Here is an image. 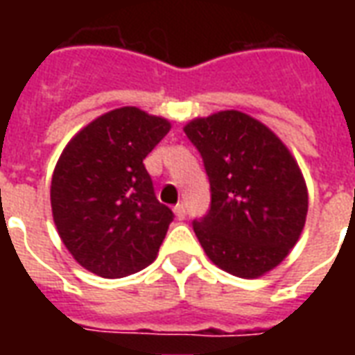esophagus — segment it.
<instances>
[{"mask_svg": "<svg viewBox=\"0 0 355 355\" xmlns=\"http://www.w3.org/2000/svg\"><path fill=\"white\" fill-rule=\"evenodd\" d=\"M173 211H175V216H177L178 220H182V218L186 216V205H184V203H178V205H175V209H173Z\"/></svg>", "mask_w": 355, "mask_h": 355, "instance_id": "34e87169", "label": "esophagus"}]
</instances>
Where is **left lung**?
Here are the masks:
<instances>
[{"label": "left lung", "mask_w": 355, "mask_h": 355, "mask_svg": "<svg viewBox=\"0 0 355 355\" xmlns=\"http://www.w3.org/2000/svg\"><path fill=\"white\" fill-rule=\"evenodd\" d=\"M184 132L200 150L211 209L193 232L213 264L254 279L297 245L308 188L297 159L272 129L238 110L196 117Z\"/></svg>", "instance_id": "8db88e82"}]
</instances>
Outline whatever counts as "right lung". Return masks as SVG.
<instances>
[{
  "label": "right lung",
  "mask_w": 355,
  "mask_h": 355,
  "mask_svg": "<svg viewBox=\"0 0 355 355\" xmlns=\"http://www.w3.org/2000/svg\"><path fill=\"white\" fill-rule=\"evenodd\" d=\"M169 129L165 117L123 106L93 119L62 150L51 180L53 220L89 272L116 279L155 261L173 211L155 200L142 162Z\"/></svg>",
  "instance_id": "1"
}]
</instances>
